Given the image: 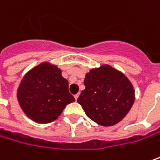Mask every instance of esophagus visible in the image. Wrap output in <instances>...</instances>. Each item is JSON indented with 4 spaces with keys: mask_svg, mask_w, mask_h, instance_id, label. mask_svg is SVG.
I'll use <instances>...</instances> for the list:
<instances>
[{
    "mask_svg": "<svg viewBox=\"0 0 160 160\" xmlns=\"http://www.w3.org/2000/svg\"><path fill=\"white\" fill-rule=\"evenodd\" d=\"M79 93H77V94H75L74 95V98H75V100H77V99H78V98H79Z\"/></svg>",
    "mask_w": 160,
    "mask_h": 160,
    "instance_id": "esophagus-1",
    "label": "esophagus"
}]
</instances>
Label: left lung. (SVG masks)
Segmentation results:
<instances>
[{
	"label": "left lung",
	"mask_w": 160,
	"mask_h": 160,
	"mask_svg": "<svg viewBox=\"0 0 160 160\" xmlns=\"http://www.w3.org/2000/svg\"><path fill=\"white\" fill-rule=\"evenodd\" d=\"M85 89L77 102L89 118L102 126L121 122L135 102L131 81L109 65L92 68L85 75Z\"/></svg>",
	"instance_id": "obj_1"
}]
</instances>
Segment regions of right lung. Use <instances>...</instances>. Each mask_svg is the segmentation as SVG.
Wrapping results in <instances>:
<instances>
[{"mask_svg":"<svg viewBox=\"0 0 160 160\" xmlns=\"http://www.w3.org/2000/svg\"><path fill=\"white\" fill-rule=\"evenodd\" d=\"M61 69L43 62L30 69L17 89V100L22 112L39 123L55 121L75 99L68 92V82Z\"/></svg>","mask_w":160,"mask_h":160,"instance_id":"right-lung-1","label":"right lung"}]
</instances>
